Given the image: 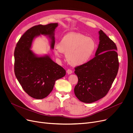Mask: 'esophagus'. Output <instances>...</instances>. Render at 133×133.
Listing matches in <instances>:
<instances>
[{
  "label": "esophagus",
  "instance_id": "1",
  "mask_svg": "<svg viewBox=\"0 0 133 133\" xmlns=\"http://www.w3.org/2000/svg\"><path fill=\"white\" fill-rule=\"evenodd\" d=\"M67 73L68 74H71L72 73V71L71 70V69H68L67 71Z\"/></svg>",
  "mask_w": 133,
  "mask_h": 133
}]
</instances>
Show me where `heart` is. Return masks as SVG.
Here are the masks:
<instances>
[{
	"label": "heart",
	"mask_w": 133,
	"mask_h": 133,
	"mask_svg": "<svg viewBox=\"0 0 133 133\" xmlns=\"http://www.w3.org/2000/svg\"><path fill=\"white\" fill-rule=\"evenodd\" d=\"M95 40L90 37L78 32H69L64 35L57 45L54 52L58 58L64 53L69 64L79 66L85 64L92 57L96 49Z\"/></svg>",
	"instance_id": "b5f03b06"
}]
</instances>
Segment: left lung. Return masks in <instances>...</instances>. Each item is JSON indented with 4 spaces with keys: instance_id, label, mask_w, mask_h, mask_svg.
Wrapping results in <instances>:
<instances>
[{
    "instance_id": "1",
    "label": "left lung",
    "mask_w": 133,
    "mask_h": 133,
    "mask_svg": "<svg viewBox=\"0 0 133 133\" xmlns=\"http://www.w3.org/2000/svg\"><path fill=\"white\" fill-rule=\"evenodd\" d=\"M95 57L85 64L75 68L78 82L74 94L81 102L90 103L105 96L117 74L118 55L115 44L101 30Z\"/></svg>"
}]
</instances>
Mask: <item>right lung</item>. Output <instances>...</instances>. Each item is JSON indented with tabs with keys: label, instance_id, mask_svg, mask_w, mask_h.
Returning <instances> with one entry per match:
<instances>
[{
	"label": "right lung",
	"instance_id": "right-lung-1",
	"mask_svg": "<svg viewBox=\"0 0 133 133\" xmlns=\"http://www.w3.org/2000/svg\"><path fill=\"white\" fill-rule=\"evenodd\" d=\"M58 23L39 25L28 30L20 38L15 53V73L25 92L33 98L42 99L52 92L55 82L66 75V71L54 62L50 55H39L31 48L34 40L41 36L50 39L54 49V34Z\"/></svg>",
	"mask_w": 133,
	"mask_h": 133
}]
</instances>
